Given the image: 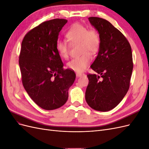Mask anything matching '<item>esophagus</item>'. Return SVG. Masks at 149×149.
<instances>
[{
    "mask_svg": "<svg viewBox=\"0 0 149 149\" xmlns=\"http://www.w3.org/2000/svg\"><path fill=\"white\" fill-rule=\"evenodd\" d=\"M76 76H77V77H81V76H82L83 75H84V74H83V73H76Z\"/></svg>",
    "mask_w": 149,
    "mask_h": 149,
    "instance_id": "34e87169",
    "label": "esophagus"
}]
</instances>
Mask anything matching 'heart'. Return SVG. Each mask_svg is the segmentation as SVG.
<instances>
[{
	"instance_id": "b5f03b06",
	"label": "heart",
	"mask_w": 149,
	"mask_h": 149,
	"mask_svg": "<svg viewBox=\"0 0 149 149\" xmlns=\"http://www.w3.org/2000/svg\"><path fill=\"white\" fill-rule=\"evenodd\" d=\"M66 37L72 43H79L80 53L82 55L71 60L67 66L70 70L76 72H82L91 61V56L89 53L94 55L100 49L101 37L96 30L89 29L86 26L76 23L66 33ZM56 48L60 55L66 58L69 55V47L62 40H58Z\"/></svg>"
}]
</instances>
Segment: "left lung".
Returning <instances> with one entry per match:
<instances>
[{"instance_id": "8db88e82", "label": "left lung", "mask_w": 149, "mask_h": 149, "mask_svg": "<svg viewBox=\"0 0 149 149\" xmlns=\"http://www.w3.org/2000/svg\"><path fill=\"white\" fill-rule=\"evenodd\" d=\"M101 37L97 56L91 66L97 74H89L85 99L92 109L106 112L114 109L127 93L133 70L132 53L128 40L109 22L88 18Z\"/></svg>"}]
</instances>
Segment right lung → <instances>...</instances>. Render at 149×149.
<instances>
[{"instance_id":"right-lung-1","label":"right lung","mask_w":149,"mask_h":149,"mask_svg":"<svg viewBox=\"0 0 149 149\" xmlns=\"http://www.w3.org/2000/svg\"><path fill=\"white\" fill-rule=\"evenodd\" d=\"M66 19L44 22L30 30L22 42L19 66L26 91L37 104L45 110L63 106L76 74L65 70L56 43Z\"/></svg>"}]
</instances>
